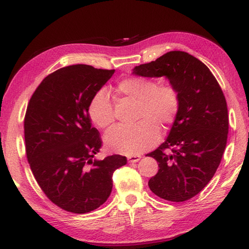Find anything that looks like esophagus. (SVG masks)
<instances>
[{
    "label": "esophagus",
    "mask_w": 249,
    "mask_h": 249,
    "mask_svg": "<svg viewBox=\"0 0 249 249\" xmlns=\"http://www.w3.org/2000/svg\"><path fill=\"white\" fill-rule=\"evenodd\" d=\"M140 156H130V157H128V162H138L139 160H140Z\"/></svg>",
    "instance_id": "1"
}]
</instances>
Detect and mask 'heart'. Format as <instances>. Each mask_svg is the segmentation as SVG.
<instances>
[{
    "label": "heart",
    "instance_id": "heart-1",
    "mask_svg": "<svg viewBox=\"0 0 249 249\" xmlns=\"http://www.w3.org/2000/svg\"><path fill=\"white\" fill-rule=\"evenodd\" d=\"M117 92L138 102L137 119L129 127H114L105 136L109 151L126 156H135L147 151L158 142L159 126L169 127L175 122L180 108L178 91L172 85H161L144 77H127L119 82ZM89 117L98 128L107 129L114 122L110 97L104 89L97 90L91 97Z\"/></svg>",
    "mask_w": 249,
    "mask_h": 249
}]
</instances>
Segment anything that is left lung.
Returning a JSON list of instances; mask_svg holds the SVG:
<instances>
[{
    "instance_id": "8db88e82",
    "label": "left lung",
    "mask_w": 249,
    "mask_h": 249,
    "mask_svg": "<svg viewBox=\"0 0 249 249\" xmlns=\"http://www.w3.org/2000/svg\"><path fill=\"white\" fill-rule=\"evenodd\" d=\"M132 74L167 78L180 100L166 140L147 154L159 166L148 187L169 201L192 198L215 174L226 147L228 110L221 87L205 63L181 51L137 66Z\"/></svg>"
}]
</instances>
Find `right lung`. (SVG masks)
Instances as JSON below:
<instances>
[{
    "label": "right lung",
    "mask_w": 249,
    "mask_h": 249,
    "mask_svg": "<svg viewBox=\"0 0 249 249\" xmlns=\"http://www.w3.org/2000/svg\"><path fill=\"white\" fill-rule=\"evenodd\" d=\"M114 70L87 65L59 69L32 95L24 120L26 157L40 188L61 209L83 214L102 206L124 156L94 158L102 146L92 127L89 103Z\"/></svg>",
    "instance_id": "right-lung-1"
}]
</instances>
